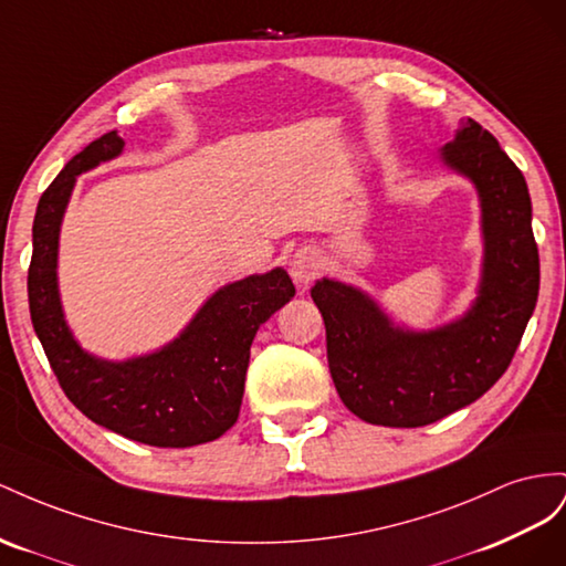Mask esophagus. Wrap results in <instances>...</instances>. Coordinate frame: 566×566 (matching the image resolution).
I'll return each mask as SVG.
<instances>
[{
    "mask_svg": "<svg viewBox=\"0 0 566 566\" xmlns=\"http://www.w3.org/2000/svg\"><path fill=\"white\" fill-rule=\"evenodd\" d=\"M319 270H322V261H319L317 251H313V249H301L292 255V261H289V272H292L294 282L301 289L308 286L317 277Z\"/></svg>",
    "mask_w": 566,
    "mask_h": 566,
    "instance_id": "obj_1",
    "label": "esophagus"
}]
</instances>
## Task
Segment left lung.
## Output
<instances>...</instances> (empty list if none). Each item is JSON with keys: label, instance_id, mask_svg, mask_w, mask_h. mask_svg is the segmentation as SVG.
Segmentation results:
<instances>
[{"label": "left lung", "instance_id": "left-lung-1", "mask_svg": "<svg viewBox=\"0 0 566 566\" xmlns=\"http://www.w3.org/2000/svg\"><path fill=\"white\" fill-rule=\"evenodd\" d=\"M439 158L479 197L483 261L470 308L441 327L412 329L396 325L358 286L322 277L311 289L338 398L369 424L424 427L481 398L505 375L538 301V247L522 170L472 118Z\"/></svg>", "mask_w": 566, "mask_h": 566}]
</instances>
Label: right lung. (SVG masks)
I'll return each instance as SVG.
<instances>
[{
  "mask_svg": "<svg viewBox=\"0 0 566 566\" xmlns=\"http://www.w3.org/2000/svg\"><path fill=\"white\" fill-rule=\"evenodd\" d=\"M123 147L116 130L94 139L42 193L28 270L32 327L63 394L94 424L156 448L216 441L239 417L258 327L292 301L296 289L282 268L249 274L220 286L158 350L106 360L80 346L59 294L61 222L77 175L118 158Z\"/></svg>",
  "mask_w": 566,
  "mask_h": 566,
  "instance_id": "add662e5",
  "label": "right lung"
}]
</instances>
